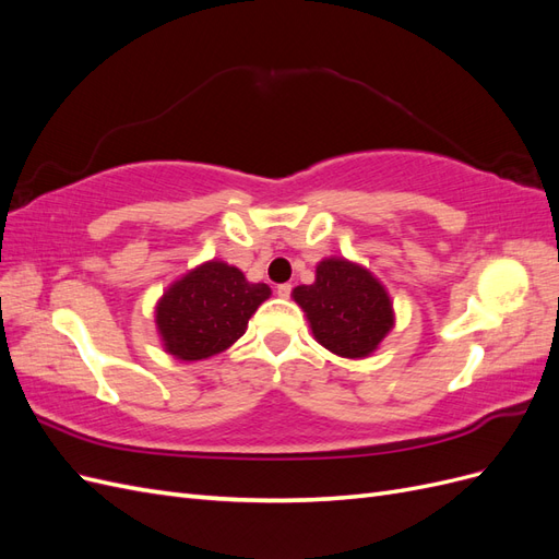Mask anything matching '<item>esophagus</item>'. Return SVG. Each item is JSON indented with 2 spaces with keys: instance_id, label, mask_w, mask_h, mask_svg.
Wrapping results in <instances>:
<instances>
[{
  "instance_id": "esophagus-1",
  "label": "esophagus",
  "mask_w": 559,
  "mask_h": 559,
  "mask_svg": "<svg viewBox=\"0 0 559 559\" xmlns=\"http://www.w3.org/2000/svg\"><path fill=\"white\" fill-rule=\"evenodd\" d=\"M292 289H294L292 284H280V286H277V296H280V298H289V296H292Z\"/></svg>"
}]
</instances>
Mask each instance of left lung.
Here are the masks:
<instances>
[{"label": "left lung", "instance_id": "1", "mask_svg": "<svg viewBox=\"0 0 559 559\" xmlns=\"http://www.w3.org/2000/svg\"><path fill=\"white\" fill-rule=\"evenodd\" d=\"M294 300L306 312L317 343L337 357H368L394 326L384 286L347 259L321 261L314 284L296 286Z\"/></svg>", "mask_w": 559, "mask_h": 559}]
</instances>
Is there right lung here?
<instances>
[{"instance_id": "add662e5", "label": "right lung", "mask_w": 559, "mask_h": 559, "mask_svg": "<svg viewBox=\"0 0 559 559\" xmlns=\"http://www.w3.org/2000/svg\"><path fill=\"white\" fill-rule=\"evenodd\" d=\"M270 298L267 284H251L242 270L207 261L170 284L156 306L167 354L181 361L210 359L247 331L249 317Z\"/></svg>"}]
</instances>
